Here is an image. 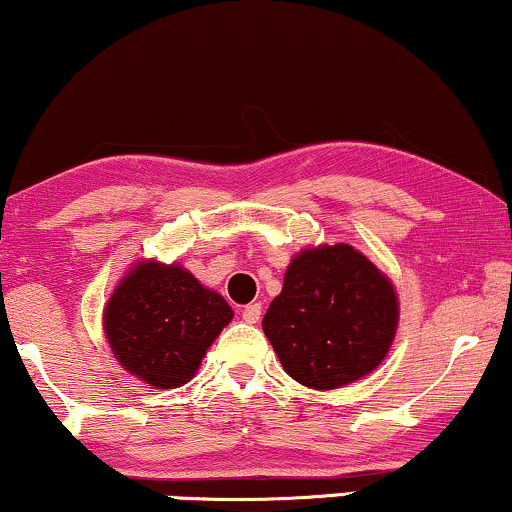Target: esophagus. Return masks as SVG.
<instances>
[{"label": "esophagus", "instance_id": "1", "mask_svg": "<svg viewBox=\"0 0 512 512\" xmlns=\"http://www.w3.org/2000/svg\"><path fill=\"white\" fill-rule=\"evenodd\" d=\"M242 318L246 320V323L256 325L258 320H261V304H249L242 308Z\"/></svg>", "mask_w": 512, "mask_h": 512}]
</instances>
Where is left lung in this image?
<instances>
[{
    "label": "left lung",
    "mask_w": 512,
    "mask_h": 512,
    "mask_svg": "<svg viewBox=\"0 0 512 512\" xmlns=\"http://www.w3.org/2000/svg\"><path fill=\"white\" fill-rule=\"evenodd\" d=\"M399 294L351 244L306 246L285 270L263 332L292 380L327 391L380 365L399 327Z\"/></svg>",
    "instance_id": "left-lung-1"
}]
</instances>
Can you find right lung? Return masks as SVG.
<instances>
[{"label": "right lung", "mask_w": 512, "mask_h": 512, "mask_svg": "<svg viewBox=\"0 0 512 512\" xmlns=\"http://www.w3.org/2000/svg\"><path fill=\"white\" fill-rule=\"evenodd\" d=\"M232 315L180 263L140 258L106 301L104 337L123 370L151 389H175L197 375Z\"/></svg>", "instance_id": "add662e5"}]
</instances>
